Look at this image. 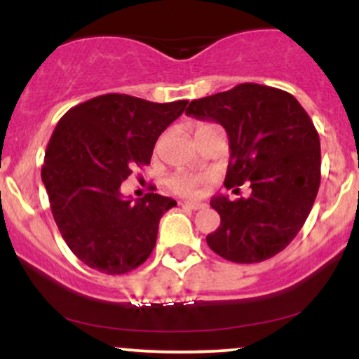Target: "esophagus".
Instances as JSON below:
<instances>
[{
  "instance_id": "esophagus-1",
  "label": "esophagus",
  "mask_w": 359,
  "mask_h": 359,
  "mask_svg": "<svg viewBox=\"0 0 359 359\" xmlns=\"http://www.w3.org/2000/svg\"><path fill=\"white\" fill-rule=\"evenodd\" d=\"M184 205H185V208L192 209V211H197V209H204L205 208L204 203H194V201H185Z\"/></svg>"
}]
</instances>
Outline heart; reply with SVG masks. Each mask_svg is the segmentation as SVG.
Returning <instances> with one entry per match:
<instances>
[{"label":"heart","mask_w":359,"mask_h":359,"mask_svg":"<svg viewBox=\"0 0 359 359\" xmlns=\"http://www.w3.org/2000/svg\"><path fill=\"white\" fill-rule=\"evenodd\" d=\"M201 184H203V179L192 174H175L168 180V185H170L172 191L182 194V196H194V194L199 191Z\"/></svg>","instance_id":"b5f03b06"}]
</instances>
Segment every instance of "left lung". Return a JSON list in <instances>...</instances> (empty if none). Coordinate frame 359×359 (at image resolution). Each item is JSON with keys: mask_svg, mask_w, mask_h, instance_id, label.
I'll return each mask as SVG.
<instances>
[{"mask_svg": "<svg viewBox=\"0 0 359 359\" xmlns=\"http://www.w3.org/2000/svg\"><path fill=\"white\" fill-rule=\"evenodd\" d=\"M185 114L212 119L229 137L224 185L250 184V197H212L221 216L209 248L234 263L265 262L297 236L320 184V142L292 94L245 82L194 100Z\"/></svg>", "mask_w": 359, "mask_h": 359, "instance_id": "8db88e82", "label": "left lung"}]
</instances>
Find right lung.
I'll use <instances>...</instances> for the list:
<instances>
[{"label": "right lung", "mask_w": 359, "mask_h": 359, "mask_svg": "<svg viewBox=\"0 0 359 359\" xmlns=\"http://www.w3.org/2000/svg\"><path fill=\"white\" fill-rule=\"evenodd\" d=\"M185 106L102 94L57 123L42 180L62 238L89 269L128 273L154 251L160 217L177 203L155 192L131 203L121 182L135 167L150 163L156 140Z\"/></svg>", "instance_id": "add662e5"}]
</instances>
